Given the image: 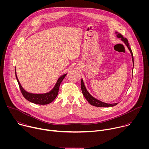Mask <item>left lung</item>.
<instances>
[{"label": "left lung", "mask_w": 149, "mask_h": 149, "mask_svg": "<svg viewBox=\"0 0 149 149\" xmlns=\"http://www.w3.org/2000/svg\"><path fill=\"white\" fill-rule=\"evenodd\" d=\"M116 33L117 34V36L119 38H121V40L123 41H124V43L125 44V45H127V47H128L130 51V53L132 54V60H133V62L134 63V58H133V52L132 51L130 47V45L128 43V40L126 38H124L121 33H118V32H116ZM81 90L82 92V94L84 95V97L86 98V99L88 101V102L92 105L95 106V107H113V106L117 105L118 103H114V104H108V103H105L104 102H102L95 98H94L92 95H91L87 91L86 87L84 86V84L83 82V80L81 79Z\"/></svg>", "instance_id": "8db88e82"}]
</instances>
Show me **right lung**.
I'll return each instance as SVG.
<instances>
[{
  "instance_id": "right-lung-1",
  "label": "right lung",
  "mask_w": 149,
  "mask_h": 149,
  "mask_svg": "<svg viewBox=\"0 0 149 149\" xmlns=\"http://www.w3.org/2000/svg\"><path fill=\"white\" fill-rule=\"evenodd\" d=\"M15 75H16V78L17 81L19 86L20 90L21 93H22L23 96L26 98L28 101L34 103L36 104H40V105H45V104H48L52 102L56 96L58 95V91H59V88L60 86V84L62 80L66 76L67 74L63 75L61 76L58 80L57 81L55 87L49 93H45V94H32L26 92L22 87L21 86L20 84L19 83V81L17 79V77L16 76V73L15 71Z\"/></svg>"
}]
</instances>
